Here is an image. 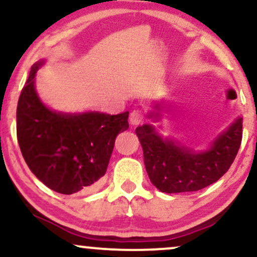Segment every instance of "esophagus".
<instances>
[{
  "mask_svg": "<svg viewBox=\"0 0 257 257\" xmlns=\"http://www.w3.org/2000/svg\"><path fill=\"white\" fill-rule=\"evenodd\" d=\"M144 120V111L141 108H135L131 112V123L133 125L140 124Z\"/></svg>",
  "mask_w": 257,
  "mask_h": 257,
  "instance_id": "esophagus-1",
  "label": "esophagus"
}]
</instances>
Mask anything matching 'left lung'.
I'll list each match as a JSON object with an SVG mask.
<instances>
[{
	"label": "left lung",
	"mask_w": 257,
	"mask_h": 257,
	"mask_svg": "<svg viewBox=\"0 0 257 257\" xmlns=\"http://www.w3.org/2000/svg\"><path fill=\"white\" fill-rule=\"evenodd\" d=\"M135 133L152 184L166 193L192 192L216 182L229 169L240 147L243 118L235 119L203 152L163 139L150 124L138 126Z\"/></svg>",
	"instance_id": "8db88e82"
}]
</instances>
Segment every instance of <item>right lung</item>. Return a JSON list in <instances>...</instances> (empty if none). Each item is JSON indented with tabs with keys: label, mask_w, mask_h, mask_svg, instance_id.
Returning <instances> with one entry per match:
<instances>
[{
	"label": "right lung",
	"mask_w": 257,
	"mask_h": 257,
	"mask_svg": "<svg viewBox=\"0 0 257 257\" xmlns=\"http://www.w3.org/2000/svg\"><path fill=\"white\" fill-rule=\"evenodd\" d=\"M42 61L31 67L17 107V138L26 164L58 193L91 190L105 175L114 140L128 129L129 112L61 113L49 110L35 90Z\"/></svg>",
	"instance_id": "right-lung-1"
}]
</instances>
